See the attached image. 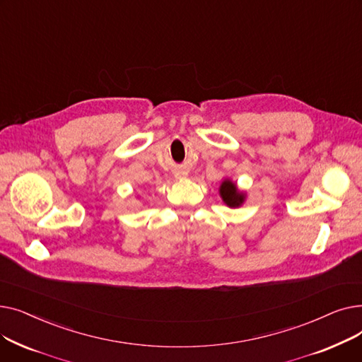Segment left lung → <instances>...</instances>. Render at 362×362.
I'll return each mask as SVG.
<instances>
[{
    "label": "left lung",
    "instance_id": "obj_1",
    "mask_svg": "<svg viewBox=\"0 0 362 362\" xmlns=\"http://www.w3.org/2000/svg\"><path fill=\"white\" fill-rule=\"evenodd\" d=\"M220 195L229 206H239L243 202V194H239L236 185L230 180H224L220 187Z\"/></svg>",
    "mask_w": 362,
    "mask_h": 362
}]
</instances>
